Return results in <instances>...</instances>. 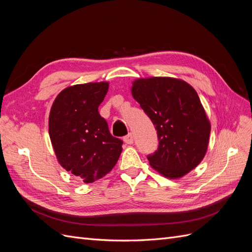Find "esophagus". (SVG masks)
Returning a JSON list of instances; mask_svg holds the SVG:
<instances>
[{"instance_id": "34e87169", "label": "esophagus", "mask_w": 252, "mask_h": 252, "mask_svg": "<svg viewBox=\"0 0 252 252\" xmlns=\"http://www.w3.org/2000/svg\"><path fill=\"white\" fill-rule=\"evenodd\" d=\"M123 140H124V142H125L126 144L131 145V144L133 143V135H132V133H128L127 135H125Z\"/></svg>"}]
</instances>
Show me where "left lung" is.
I'll return each instance as SVG.
<instances>
[{
	"instance_id": "obj_1",
	"label": "left lung",
	"mask_w": 252,
	"mask_h": 252,
	"mask_svg": "<svg viewBox=\"0 0 252 252\" xmlns=\"http://www.w3.org/2000/svg\"><path fill=\"white\" fill-rule=\"evenodd\" d=\"M132 96L154 123L158 147L149 164L164 177L178 179L201 163L207 150L210 123L196 91L173 78L139 79Z\"/></svg>"
}]
</instances>
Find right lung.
Wrapping results in <instances>:
<instances>
[{"mask_svg":"<svg viewBox=\"0 0 252 252\" xmlns=\"http://www.w3.org/2000/svg\"><path fill=\"white\" fill-rule=\"evenodd\" d=\"M108 83H87L65 88L52 104L49 135L60 164L93 183L117 164L123 141L111 135L98 106L108 91Z\"/></svg>","mask_w":252,"mask_h":252,"instance_id":"obj_1","label":"right lung"}]
</instances>
